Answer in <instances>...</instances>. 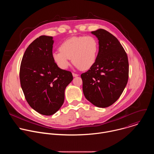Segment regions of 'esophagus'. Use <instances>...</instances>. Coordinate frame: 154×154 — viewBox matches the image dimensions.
Returning a JSON list of instances; mask_svg holds the SVG:
<instances>
[{"label": "esophagus", "instance_id": "1", "mask_svg": "<svg viewBox=\"0 0 154 154\" xmlns=\"http://www.w3.org/2000/svg\"><path fill=\"white\" fill-rule=\"evenodd\" d=\"M72 75H73V77H77L79 75V74H75V73H72Z\"/></svg>", "mask_w": 154, "mask_h": 154}]
</instances>
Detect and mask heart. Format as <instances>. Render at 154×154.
I'll return each mask as SVG.
<instances>
[{"instance_id":"b5f03b06","label":"heart","mask_w":154,"mask_h":154,"mask_svg":"<svg viewBox=\"0 0 154 154\" xmlns=\"http://www.w3.org/2000/svg\"><path fill=\"white\" fill-rule=\"evenodd\" d=\"M99 45L97 39L91 36H74L65 40L60 46L59 51L52 53V57L58 66L67 69L70 60L81 69L90 68L94 64Z\"/></svg>"}]
</instances>
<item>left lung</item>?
Listing matches in <instances>:
<instances>
[{
  "label": "left lung",
  "instance_id": "obj_1",
  "mask_svg": "<svg viewBox=\"0 0 154 154\" xmlns=\"http://www.w3.org/2000/svg\"><path fill=\"white\" fill-rule=\"evenodd\" d=\"M99 40V52L94 64L81 74L83 92L94 105L105 108L122 94L128 79L127 55L118 39L104 29L91 32Z\"/></svg>",
  "mask_w": 154,
  "mask_h": 154
}]
</instances>
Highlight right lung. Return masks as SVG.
Returning <instances> with one entry per match:
<instances>
[{
  "instance_id": "right-lung-1",
  "label": "right lung",
  "mask_w": 154,
  "mask_h": 154,
  "mask_svg": "<svg viewBox=\"0 0 154 154\" xmlns=\"http://www.w3.org/2000/svg\"><path fill=\"white\" fill-rule=\"evenodd\" d=\"M52 36H40L27 48L21 61L19 78L29 105L38 113H55L64 100V90L72 80L70 71L61 69L52 59Z\"/></svg>"
}]
</instances>
